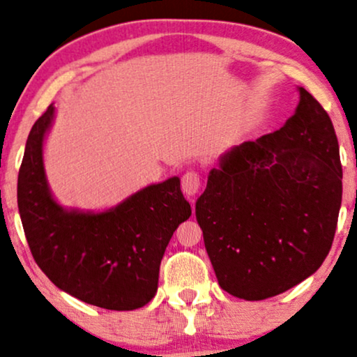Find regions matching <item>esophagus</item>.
I'll use <instances>...</instances> for the list:
<instances>
[{
  "instance_id": "obj_1",
  "label": "esophagus",
  "mask_w": 357,
  "mask_h": 357,
  "mask_svg": "<svg viewBox=\"0 0 357 357\" xmlns=\"http://www.w3.org/2000/svg\"><path fill=\"white\" fill-rule=\"evenodd\" d=\"M181 188H183V192L186 194L188 197H192L196 196L197 192H199L201 189V176L197 171H188L186 174L183 176L181 179Z\"/></svg>"
}]
</instances>
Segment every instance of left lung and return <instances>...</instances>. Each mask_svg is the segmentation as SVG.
I'll use <instances>...</instances> for the list:
<instances>
[{"label":"left lung","instance_id":"left-lung-1","mask_svg":"<svg viewBox=\"0 0 357 357\" xmlns=\"http://www.w3.org/2000/svg\"><path fill=\"white\" fill-rule=\"evenodd\" d=\"M341 197L335 126L300 87L287 123L227 153L196 202L220 288L257 301L313 275L333 245Z\"/></svg>","mask_w":357,"mask_h":357}]
</instances>
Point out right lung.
<instances>
[{"label": "right lung", "mask_w": 357, "mask_h": 357, "mask_svg": "<svg viewBox=\"0 0 357 357\" xmlns=\"http://www.w3.org/2000/svg\"><path fill=\"white\" fill-rule=\"evenodd\" d=\"M54 107L36 120L17 174V207L36 264L61 290L105 310L145 306L178 225L189 219L179 178L151 184L100 214L66 212L49 192L43 142Z\"/></svg>", "instance_id": "obj_1"}]
</instances>
